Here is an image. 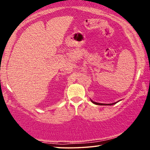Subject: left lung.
<instances>
[{
  "label": "left lung",
  "mask_w": 150,
  "mask_h": 150,
  "mask_svg": "<svg viewBox=\"0 0 150 150\" xmlns=\"http://www.w3.org/2000/svg\"><path fill=\"white\" fill-rule=\"evenodd\" d=\"M91 102H93V104H97V105H112V104H115L117 103V102H115V103H112V104H101V103H98V102H93V101H92V100H91Z\"/></svg>",
  "instance_id": "1"
}]
</instances>
